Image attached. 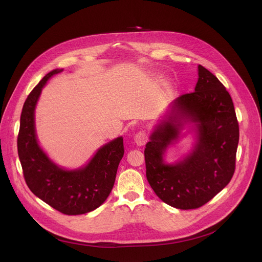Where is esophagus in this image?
Instances as JSON below:
<instances>
[{
  "label": "esophagus",
  "instance_id": "34e87169",
  "mask_svg": "<svg viewBox=\"0 0 262 262\" xmlns=\"http://www.w3.org/2000/svg\"><path fill=\"white\" fill-rule=\"evenodd\" d=\"M134 142L138 146H143L147 142V134L145 131H140L134 135Z\"/></svg>",
  "mask_w": 262,
  "mask_h": 262
}]
</instances>
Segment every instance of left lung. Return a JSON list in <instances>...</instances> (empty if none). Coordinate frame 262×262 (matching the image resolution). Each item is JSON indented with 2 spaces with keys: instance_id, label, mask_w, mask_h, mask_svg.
Wrapping results in <instances>:
<instances>
[{
  "instance_id": "1",
  "label": "left lung",
  "mask_w": 262,
  "mask_h": 262,
  "mask_svg": "<svg viewBox=\"0 0 262 262\" xmlns=\"http://www.w3.org/2000/svg\"><path fill=\"white\" fill-rule=\"evenodd\" d=\"M188 133L194 135L192 149L167 164V149ZM238 143L239 124L229 93L214 74L198 65L195 92L175 99L149 136L147 180L161 201L173 208L202 207L231 180Z\"/></svg>"
}]
</instances>
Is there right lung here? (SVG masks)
<instances>
[{"label":"right lung","mask_w":262,"mask_h":262,"mask_svg":"<svg viewBox=\"0 0 262 262\" xmlns=\"http://www.w3.org/2000/svg\"><path fill=\"white\" fill-rule=\"evenodd\" d=\"M63 69L50 71L24 102L18 134V155L30 190L49 206L67 215H79L100 207L110 195L123 157L122 136L98 149L79 168L67 169L49 158L37 140L35 108L48 80Z\"/></svg>","instance_id":"right-lung-1"}]
</instances>
